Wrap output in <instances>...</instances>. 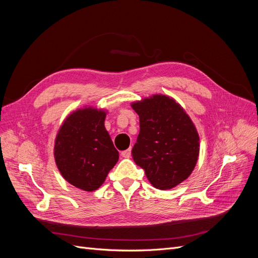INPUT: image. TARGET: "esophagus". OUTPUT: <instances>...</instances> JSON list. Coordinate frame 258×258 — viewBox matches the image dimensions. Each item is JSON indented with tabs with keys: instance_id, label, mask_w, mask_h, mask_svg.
I'll use <instances>...</instances> for the list:
<instances>
[{
	"instance_id": "1",
	"label": "esophagus",
	"mask_w": 258,
	"mask_h": 258,
	"mask_svg": "<svg viewBox=\"0 0 258 258\" xmlns=\"http://www.w3.org/2000/svg\"><path fill=\"white\" fill-rule=\"evenodd\" d=\"M121 156L123 158H129L130 156H131V150L130 148H128V150H126V151H122L121 152Z\"/></svg>"
}]
</instances>
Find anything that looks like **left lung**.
Listing matches in <instances>:
<instances>
[{
  "label": "left lung",
  "mask_w": 258,
  "mask_h": 258,
  "mask_svg": "<svg viewBox=\"0 0 258 258\" xmlns=\"http://www.w3.org/2000/svg\"><path fill=\"white\" fill-rule=\"evenodd\" d=\"M140 117V134L132 158L153 186L170 189L188 177L197 163L199 136L173 99L156 95L132 104Z\"/></svg>",
  "instance_id": "obj_1"
}]
</instances>
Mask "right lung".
<instances>
[{"instance_id":"obj_1","label":"right lung","mask_w":258,"mask_h":258,"mask_svg":"<svg viewBox=\"0 0 258 258\" xmlns=\"http://www.w3.org/2000/svg\"><path fill=\"white\" fill-rule=\"evenodd\" d=\"M105 113L84 108L70 115L54 142V159L67 181L86 191L103 184L119 154L104 127Z\"/></svg>"}]
</instances>
